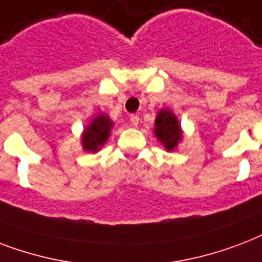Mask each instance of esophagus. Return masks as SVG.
I'll use <instances>...</instances> for the list:
<instances>
[{"label":"esophagus","instance_id":"34e87169","mask_svg":"<svg viewBox=\"0 0 262 262\" xmlns=\"http://www.w3.org/2000/svg\"><path fill=\"white\" fill-rule=\"evenodd\" d=\"M129 121H131V124L137 127V125L139 124V116H138V115H131V116H129Z\"/></svg>","mask_w":262,"mask_h":262}]
</instances>
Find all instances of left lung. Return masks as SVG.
I'll return each instance as SVG.
<instances>
[{
	"instance_id": "8db88e82",
	"label": "left lung",
	"mask_w": 262,
	"mask_h": 262,
	"mask_svg": "<svg viewBox=\"0 0 262 262\" xmlns=\"http://www.w3.org/2000/svg\"><path fill=\"white\" fill-rule=\"evenodd\" d=\"M154 135L164 146L167 151L178 149V146L183 141V129L180 121L171 109H160L154 120Z\"/></svg>"
}]
</instances>
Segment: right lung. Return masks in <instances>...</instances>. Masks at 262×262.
Here are the masks:
<instances>
[{"mask_svg": "<svg viewBox=\"0 0 262 262\" xmlns=\"http://www.w3.org/2000/svg\"><path fill=\"white\" fill-rule=\"evenodd\" d=\"M113 125L115 123L112 119L105 113H98L97 116L93 117L80 135L83 150L89 153H97L101 150L111 137V129L113 128Z\"/></svg>", "mask_w": 262, "mask_h": 262, "instance_id": "obj_1", "label": "right lung"}]
</instances>
